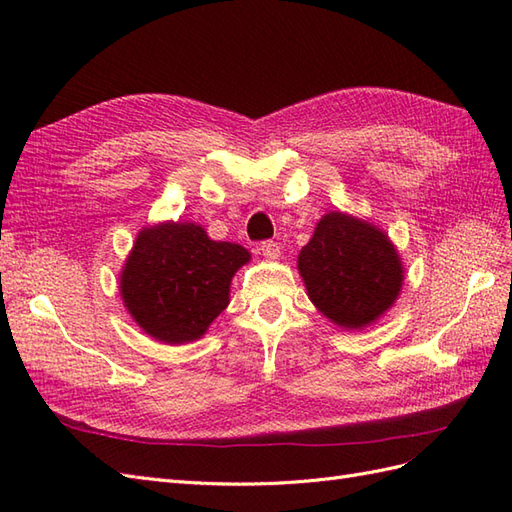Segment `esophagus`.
<instances>
[{"label": "esophagus", "mask_w": 512, "mask_h": 512, "mask_svg": "<svg viewBox=\"0 0 512 512\" xmlns=\"http://www.w3.org/2000/svg\"><path fill=\"white\" fill-rule=\"evenodd\" d=\"M259 251L266 259H279L281 257V246L277 242H261Z\"/></svg>", "instance_id": "esophagus-1"}]
</instances>
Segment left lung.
Instances as JSON below:
<instances>
[{
	"instance_id": "obj_1",
	"label": "left lung",
	"mask_w": 512,
	"mask_h": 512,
	"mask_svg": "<svg viewBox=\"0 0 512 512\" xmlns=\"http://www.w3.org/2000/svg\"><path fill=\"white\" fill-rule=\"evenodd\" d=\"M311 303L344 329H363L396 303L404 268L387 235L342 212L322 216L298 255Z\"/></svg>"
}]
</instances>
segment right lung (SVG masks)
Returning <instances> with one entry per match:
<instances>
[{
  "label": "right lung",
  "instance_id": "obj_1",
  "mask_svg": "<svg viewBox=\"0 0 512 512\" xmlns=\"http://www.w3.org/2000/svg\"><path fill=\"white\" fill-rule=\"evenodd\" d=\"M251 253L214 242L194 222L144 227L121 272V296L140 329L164 344L199 339L229 305V285Z\"/></svg>",
  "mask_w": 512,
  "mask_h": 512
}]
</instances>
